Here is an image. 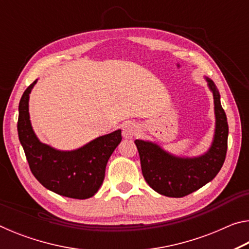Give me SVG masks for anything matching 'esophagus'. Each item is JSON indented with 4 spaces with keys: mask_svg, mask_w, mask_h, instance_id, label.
Masks as SVG:
<instances>
[{
    "mask_svg": "<svg viewBox=\"0 0 249 249\" xmlns=\"http://www.w3.org/2000/svg\"><path fill=\"white\" fill-rule=\"evenodd\" d=\"M138 126L133 123V122H126L123 124V127H122V134H123V137L126 140H129V138L134 137L135 135L137 134Z\"/></svg>",
    "mask_w": 249,
    "mask_h": 249,
    "instance_id": "esophagus-1",
    "label": "esophagus"
}]
</instances>
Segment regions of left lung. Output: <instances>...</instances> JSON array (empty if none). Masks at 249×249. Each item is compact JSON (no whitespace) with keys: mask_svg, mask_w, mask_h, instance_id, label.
<instances>
[{"mask_svg":"<svg viewBox=\"0 0 249 249\" xmlns=\"http://www.w3.org/2000/svg\"><path fill=\"white\" fill-rule=\"evenodd\" d=\"M204 79L213 94L215 116L213 138L205 153L193 157L177 156L155 142L135 141L140 153L142 176L149 187L161 196L182 197L199 190L215 178L224 163L229 137L226 114L215 83L205 75Z\"/></svg>","mask_w":249,"mask_h":249,"instance_id":"obj_1","label":"left lung"}]
</instances>
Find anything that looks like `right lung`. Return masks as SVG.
Here are the masks:
<instances>
[{
    "instance_id": "right-lung-1",
    "label": "right lung",
    "mask_w": 249,
    "mask_h": 249,
    "mask_svg": "<svg viewBox=\"0 0 249 249\" xmlns=\"http://www.w3.org/2000/svg\"><path fill=\"white\" fill-rule=\"evenodd\" d=\"M35 80L18 105V138L34 177L59 196L84 200L93 196L103 183L105 168L122 141V130L102 135L77 149L60 150L45 144L34 132L29 115V94Z\"/></svg>"
}]
</instances>
